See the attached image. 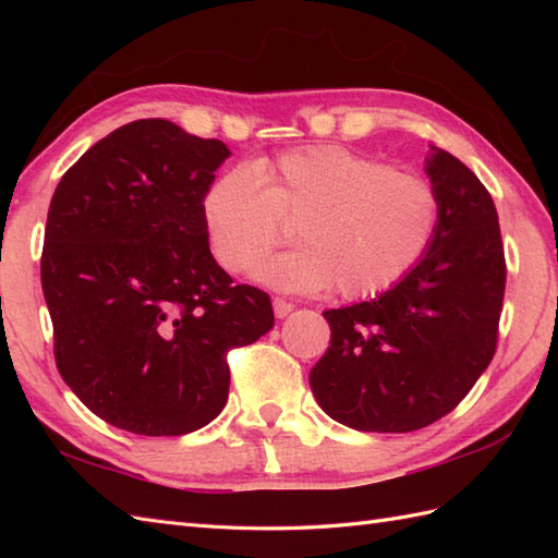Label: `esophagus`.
Segmentation results:
<instances>
[{"label":"esophagus","mask_w":558,"mask_h":558,"mask_svg":"<svg viewBox=\"0 0 558 558\" xmlns=\"http://www.w3.org/2000/svg\"><path fill=\"white\" fill-rule=\"evenodd\" d=\"M292 310H294V304L280 300V298L272 300V314H276V318H286Z\"/></svg>","instance_id":"esophagus-1"}]
</instances>
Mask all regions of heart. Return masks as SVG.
<instances>
[{
  "mask_svg": "<svg viewBox=\"0 0 558 558\" xmlns=\"http://www.w3.org/2000/svg\"><path fill=\"white\" fill-rule=\"evenodd\" d=\"M201 216L210 252L230 272L252 268L298 222L292 252L254 268L282 292L336 286L345 300L393 288L429 252L441 222L436 189L417 174L342 146L290 150L213 182Z\"/></svg>",
  "mask_w": 558,
  "mask_h": 558,
  "instance_id": "obj_1",
  "label": "heart"
}]
</instances>
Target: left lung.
<instances>
[{
	"instance_id": "left-lung-1",
	"label": "left lung",
	"mask_w": 558,
	"mask_h": 558,
	"mask_svg": "<svg viewBox=\"0 0 558 558\" xmlns=\"http://www.w3.org/2000/svg\"><path fill=\"white\" fill-rule=\"evenodd\" d=\"M441 201L429 252L374 300L324 312L330 348L312 366L318 405L357 432L405 434L453 410L496 350L506 260L499 216L468 165L429 146Z\"/></svg>"
}]
</instances>
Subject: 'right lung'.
<instances>
[{
	"label": "right lung",
	"mask_w": 558,
	"mask_h": 558,
	"mask_svg": "<svg viewBox=\"0 0 558 558\" xmlns=\"http://www.w3.org/2000/svg\"><path fill=\"white\" fill-rule=\"evenodd\" d=\"M228 158L218 138L138 120L54 189L40 278L57 369L117 429L180 436L216 420L225 354L276 322L268 294L234 286L210 254L201 201Z\"/></svg>",
	"instance_id": "add662e5"
}]
</instances>
